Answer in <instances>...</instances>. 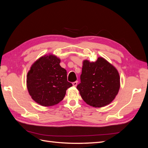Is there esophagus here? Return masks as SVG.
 <instances>
[{"label":"esophagus","mask_w":148,"mask_h":148,"mask_svg":"<svg viewBox=\"0 0 148 148\" xmlns=\"http://www.w3.org/2000/svg\"><path fill=\"white\" fill-rule=\"evenodd\" d=\"M72 84H73V85L74 86H77V84H78V82L76 81V82H73Z\"/></svg>","instance_id":"34e87169"}]
</instances>
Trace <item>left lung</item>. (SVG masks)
<instances>
[{
    "label": "left lung",
    "instance_id": "8db88e82",
    "mask_svg": "<svg viewBox=\"0 0 148 148\" xmlns=\"http://www.w3.org/2000/svg\"><path fill=\"white\" fill-rule=\"evenodd\" d=\"M80 79L77 87L80 95L87 104L95 107L109 104L120 89L117 70L102 57L96 62L84 60Z\"/></svg>",
    "mask_w": 148,
    "mask_h": 148
}]
</instances>
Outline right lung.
Here are the masks:
<instances>
[{
  "instance_id": "obj_1",
  "label": "right lung",
  "mask_w": 148,
  "mask_h": 148,
  "mask_svg": "<svg viewBox=\"0 0 148 148\" xmlns=\"http://www.w3.org/2000/svg\"><path fill=\"white\" fill-rule=\"evenodd\" d=\"M60 63V59L50 54L40 57L31 65L26 84L29 95L38 104L46 107L57 104L72 86Z\"/></svg>"
}]
</instances>
